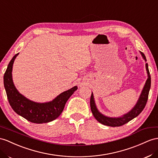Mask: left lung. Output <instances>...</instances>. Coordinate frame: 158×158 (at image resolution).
I'll list each match as a JSON object with an SVG mask.
<instances>
[{
    "label": "left lung",
    "mask_w": 158,
    "mask_h": 158,
    "mask_svg": "<svg viewBox=\"0 0 158 158\" xmlns=\"http://www.w3.org/2000/svg\"><path fill=\"white\" fill-rule=\"evenodd\" d=\"M141 52V56H143V59L147 61L146 58H145V55L143 52ZM145 67H146V70L148 73V79L145 82V85L141 94L139 96V98L137 101L135 106L133 107L132 110L128 112L127 114L123 115L122 117H119V118H110V117L105 116L98 111V108L96 107V105L94 101V95L93 93L91 94V99H90V106L91 110L92 111V114L94 115V118L98 120L99 123H102L105 125H107V126L111 127H119L121 126L125 123L129 122V121L134 119L137 115L140 114V113L143 111L145 105L148 102V95L149 91L151 87V76L149 75V71L148 69V63L145 64Z\"/></svg>",
    "instance_id": "1"
}]
</instances>
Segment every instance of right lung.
Wrapping results in <instances>:
<instances>
[{"label": "right lung", "mask_w": 158, "mask_h": 158, "mask_svg": "<svg viewBox=\"0 0 158 158\" xmlns=\"http://www.w3.org/2000/svg\"><path fill=\"white\" fill-rule=\"evenodd\" d=\"M18 55L16 54L11 59L4 75V85L11 107L18 115L32 123H43L55 120L61 114L67 100L77 87L61 93L50 102L40 103L28 99L17 91L12 78L13 63Z\"/></svg>", "instance_id": "right-lung-1"}]
</instances>
